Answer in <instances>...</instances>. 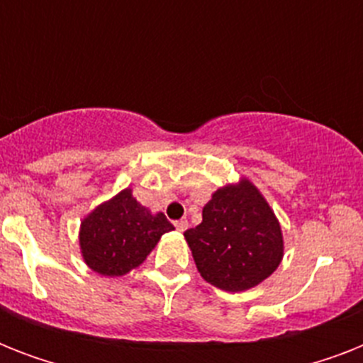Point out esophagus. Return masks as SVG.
<instances>
[{"label": "esophagus", "mask_w": 363, "mask_h": 363, "mask_svg": "<svg viewBox=\"0 0 363 363\" xmlns=\"http://www.w3.org/2000/svg\"><path fill=\"white\" fill-rule=\"evenodd\" d=\"M175 228L179 230V232H184V230L188 228V220H184V218H182V220H177Z\"/></svg>", "instance_id": "1"}]
</instances>
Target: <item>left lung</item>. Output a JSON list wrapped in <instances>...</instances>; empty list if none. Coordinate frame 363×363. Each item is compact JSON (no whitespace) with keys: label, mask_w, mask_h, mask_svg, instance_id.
I'll use <instances>...</instances> for the list:
<instances>
[{"label":"left lung","mask_w":363,"mask_h":363,"mask_svg":"<svg viewBox=\"0 0 363 363\" xmlns=\"http://www.w3.org/2000/svg\"><path fill=\"white\" fill-rule=\"evenodd\" d=\"M203 220L184 232L205 281L226 292L256 286L279 267L282 233L275 213L252 182L218 188Z\"/></svg>","instance_id":"left-lung-1"}]
</instances>
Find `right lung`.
I'll list each match as a JSON object with an SVG mask.
<instances>
[{"label": "right lung", "mask_w": 363, "mask_h": 363, "mask_svg": "<svg viewBox=\"0 0 363 363\" xmlns=\"http://www.w3.org/2000/svg\"><path fill=\"white\" fill-rule=\"evenodd\" d=\"M171 230L175 228L164 213L152 215L125 188L82 220V258L99 275H125L143 264L160 238Z\"/></svg>", "instance_id": "obj_1"}]
</instances>
